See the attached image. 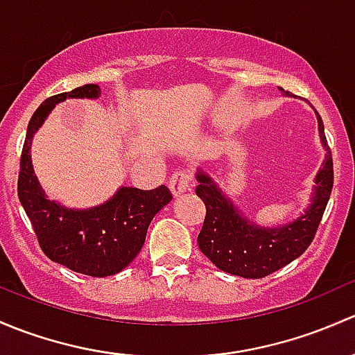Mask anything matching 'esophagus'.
Masks as SVG:
<instances>
[{"label": "esophagus", "instance_id": "1", "mask_svg": "<svg viewBox=\"0 0 355 355\" xmlns=\"http://www.w3.org/2000/svg\"><path fill=\"white\" fill-rule=\"evenodd\" d=\"M191 179H193V174L189 173V171L186 169L176 171V173L169 178V188L171 191H173V195L179 196L182 195L186 189H189V186H191Z\"/></svg>", "mask_w": 355, "mask_h": 355}]
</instances>
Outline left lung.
Masks as SVG:
<instances>
[{
  "instance_id": "8db88e82",
  "label": "left lung",
  "mask_w": 355,
  "mask_h": 355,
  "mask_svg": "<svg viewBox=\"0 0 355 355\" xmlns=\"http://www.w3.org/2000/svg\"><path fill=\"white\" fill-rule=\"evenodd\" d=\"M286 96L291 94L286 92ZM316 116L321 141L328 152L316 176L313 203L302 217L286 227L261 229L253 225L237 211L231 200L222 195L210 178L198 174L196 195L207 208L198 246L217 268L244 279H261L301 257L313 243L334 188V159L324 137L323 119L318 112Z\"/></svg>"
}]
</instances>
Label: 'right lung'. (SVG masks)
Listing matches in <instances>:
<instances>
[{
	"mask_svg": "<svg viewBox=\"0 0 355 355\" xmlns=\"http://www.w3.org/2000/svg\"><path fill=\"white\" fill-rule=\"evenodd\" d=\"M94 83L53 96L42 102L27 128L18 171V200L47 258L76 273L109 277L130 265L147 237L152 218L173 200L166 184L155 189L121 188L107 203L89 210H68L44 195L31 160L32 137L58 102L68 97L94 98Z\"/></svg>",
	"mask_w": 355,
	"mask_h": 355,
	"instance_id": "obj_1",
	"label": "right lung"
}]
</instances>
